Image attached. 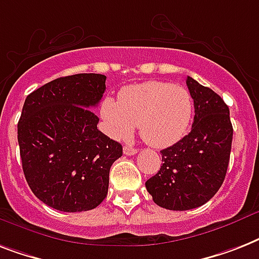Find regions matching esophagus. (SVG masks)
I'll return each mask as SVG.
<instances>
[{
	"instance_id": "1",
	"label": "esophagus",
	"mask_w": 259,
	"mask_h": 259,
	"mask_svg": "<svg viewBox=\"0 0 259 259\" xmlns=\"http://www.w3.org/2000/svg\"><path fill=\"white\" fill-rule=\"evenodd\" d=\"M123 154L126 155H134L137 154V149L136 148H132V146H123Z\"/></svg>"
}]
</instances>
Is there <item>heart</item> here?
Listing matches in <instances>:
<instances>
[{"label":"heart","instance_id":"b5f03b06","mask_svg":"<svg viewBox=\"0 0 259 259\" xmlns=\"http://www.w3.org/2000/svg\"><path fill=\"white\" fill-rule=\"evenodd\" d=\"M194 102L181 85L149 81L121 90L118 101L105 98L101 117L106 132L122 140L140 127L142 140L154 148H167L186 134L193 119Z\"/></svg>","mask_w":259,"mask_h":259}]
</instances>
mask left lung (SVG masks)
I'll use <instances>...</instances> for the list:
<instances>
[{"label":"left lung","mask_w":259,"mask_h":259,"mask_svg":"<svg viewBox=\"0 0 259 259\" xmlns=\"http://www.w3.org/2000/svg\"><path fill=\"white\" fill-rule=\"evenodd\" d=\"M186 85L194 101L190 133L161 150L162 166L145 184L157 205L180 211L202 206L220 190L233 141L230 111L225 101L191 77L186 78Z\"/></svg>","instance_id":"8db88e82"}]
</instances>
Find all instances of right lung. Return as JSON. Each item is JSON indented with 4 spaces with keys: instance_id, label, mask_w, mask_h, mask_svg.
Here are the masks:
<instances>
[{
    "instance_id": "1",
    "label": "right lung",
    "mask_w": 259,
    "mask_h": 259,
    "mask_svg": "<svg viewBox=\"0 0 259 259\" xmlns=\"http://www.w3.org/2000/svg\"><path fill=\"white\" fill-rule=\"evenodd\" d=\"M106 75L61 77L25 100L18 145L29 188L60 211L92 210L108 195L109 171L122 146L97 129L90 110L105 93Z\"/></svg>"
}]
</instances>
